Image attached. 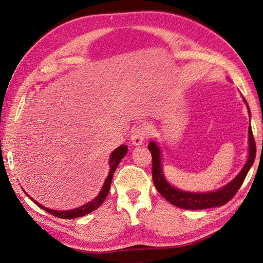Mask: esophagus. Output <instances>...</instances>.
<instances>
[{
	"instance_id": "34e87169",
	"label": "esophagus",
	"mask_w": 263,
	"mask_h": 263,
	"mask_svg": "<svg viewBox=\"0 0 263 263\" xmlns=\"http://www.w3.org/2000/svg\"><path fill=\"white\" fill-rule=\"evenodd\" d=\"M149 136V130L146 125L140 124L133 128L131 135V142L133 146H140Z\"/></svg>"
}]
</instances>
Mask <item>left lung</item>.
I'll return each mask as SVG.
<instances>
[{
	"label": "left lung",
	"mask_w": 263,
	"mask_h": 263,
	"mask_svg": "<svg viewBox=\"0 0 263 263\" xmlns=\"http://www.w3.org/2000/svg\"><path fill=\"white\" fill-rule=\"evenodd\" d=\"M244 102L247 103V100L244 99ZM249 113H250V109H249ZM148 148L153 156V180H154L156 189H157V191L172 204L178 206V208L189 209V210L214 208V206H220L227 203L228 201H230L234 195L236 194L238 189L241 187L245 177H247V174L249 173V170L253 164L254 158H255V153H256L254 137L252 133V128H251V125H250L249 158L242 168V171L239 172V174L234 178L232 182L228 183L227 185L221 187L220 190H217V191L206 192V193H194V192L182 191V190H177L175 187H173L171 184L165 180V176L163 174V170H161V154L157 143L155 141H152L148 144Z\"/></svg>",
	"instance_id": "left-lung-1"
}]
</instances>
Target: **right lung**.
I'll list each match as a JSON object with an SVG mask.
<instances>
[{
    "instance_id": "right-lung-1",
    "label": "right lung",
    "mask_w": 263,
    "mask_h": 263,
    "mask_svg": "<svg viewBox=\"0 0 263 263\" xmlns=\"http://www.w3.org/2000/svg\"><path fill=\"white\" fill-rule=\"evenodd\" d=\"M127 152V147L125 144H122L119 148H116L113 153L110 155V158H109V174L107 176V178L105 180L104 185L100 190V192L98 193V195L93 200H91L90 202H88L86 204H83L79 208H76L73 210H65V211H59V210H53V209H48L46 206L42 205L41 203H38L37 201L33 200V202H35L38 206H41L42 209L46 210L48 214H51L55 217L58 218H62V219H73V218H78V217H82V216H86L88 214H90L91 211L96 210L97 208H99L100 204L104 202V200L107 197V194L109 192V189H110V183H111V178H113V174L116 170L117 165L120 164V161L122 160V158L124 157L125 154ZM29 197V195H28Z\"/></svg>"
}]
</instances>
